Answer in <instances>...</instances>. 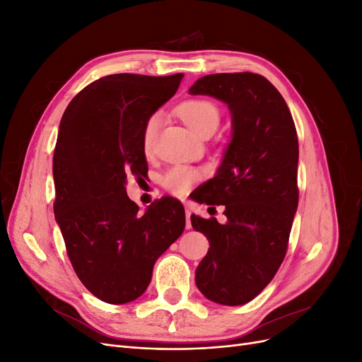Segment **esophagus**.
I'll return each instance as SVG.
<instances>
[{"instance_id":"obj_1","label":"esophagus","mask_w":362,"mask_h":362,"mask_svg":"<svg viewBox=\"0 0 362 362\" xmlns=\"http://www.w3.org/2000/svg\"><path fill=\"white\" fill-rule=\"evenodd\" d=\"M184 206H185V228L190 229L192 228V222H190L192 205H190V202H184Z\"/></svg>"}]
</instances>
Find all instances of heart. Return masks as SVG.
Returning a JSON list of instances; mask_svg holds the SVG:
<instances>
[{
  "label": "heart",
  "mask_w": 362,
  "mask_h": 362,
  "mask_svg": "<svg viewBox=\"0 0 362 362\" xmlns=\"http://www.w3.org/2000/svg\"><path fill=\"white\" fill-rule=\"evenodd\" d=\"M178 113L184 122L187 124L194 133H198L201 136L204 133H208V131L214 133L222 119L218 107L213 101L204 100V98H194V100L184 101L178 107ZM158 122V115H151L145 120L144 129H141V148H144L146 154L151 152L152 145H154ZM201 169L189 166V164H175V166L169 168L161 175V184L163 187L172 194L184 196L190 192V189L201 180Z\"/></svg>",
  "instance_id": "obj_1"
}]
</instances>
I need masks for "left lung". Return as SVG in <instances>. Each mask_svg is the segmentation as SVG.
I'll return each instance as SVG.
<instances>
[{
	"label": "left lung",
	"mask_w": 362,
	"mask_h": 362,
	"mask_svg": "<svg viewBox=\"0 0 362 362\" xmlns=\"http://www.w3.org/2000/svg\"><path fill=\"white\" fill-rule=\"evenodd\" d=\"M190 93L226 103L234 127L216 177L196 196L201 204L225 205L228 222L190 217L210 243L196 286L216 303L243 305L267 287L287 254L299 202L298 133L282 95L259 74L205 75Z\"/></svg>",
	"instance_id": "left-lung-1"
}]
</instances>
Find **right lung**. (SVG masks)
Wrapping results in <instances>:
<instances>
[{"mask_svg":"<svg viewBox=\"0 0 362 362\" xmlns=\"http://www.w3.org/2000/svg\"><path fill=\"white\" fill-rule=\"evenodd\" d=\"M182 74H113L86 86L60 120L52 158L54 214L83 286L107 303L148 288L157 258L185 226L173 198L145 214L127 196V178L148 173L141 129L178 90Z\"/></svg>","mask_w":362,"mask_h":362,"instance_id":"add662e5","label":"right lung"}]
</instances>
